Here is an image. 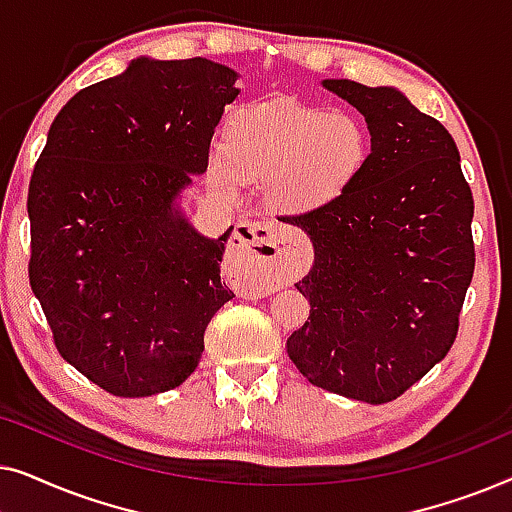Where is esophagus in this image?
<instances>
[{
    "mask_svg": "<svg viewBox=\"0 0 512 512\" xmlns=\"http://www.w3.org/2000/svg\"><path fill=\"white\" fill-rule=\"evenodd\" d=\"M228 249L256 265L251 270V284L258 293L272 291L279 282H289L303 268V254L298 244L286 240L265 223H237L228 240Z\"/></svg>",
    "mask_w": 512,
    "mask_h": 512,
    "instance_id": "esophagus-1",
    "label": "esophagus"
}]
</instances>
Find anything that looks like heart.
Returning <instances> with one entry per match:
<instances>
[{
    "mask_svg": "<svg viewBox=\"0 0 512 512\" xmlns=\"http://www.w3.org/2000/svg\"><path fill=\"white\" fill-rule=\"evenodd\" d=\"M221 151L209 160V179L221 191L233 193L237 179L263 184L279 212L312 214L352 191L373 139L352 111L263 104L230 118Z\"/></svg>",
    "mask_w": 512,
    "mask_h": 512,
    "instance_id": "b5f03b06",
    "label": "heart"
}]
</instances>
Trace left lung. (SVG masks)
Segmentation results:
<instances>
[{"label":"left lung","mask_w":512,"mask_h":512,"mask_svg":"<svg viewBox=\"0 0 512 512\" xmlns=\"http://www.w3.org/2000/svg\"><path fill=\"white\" fill-rule=\"evenodd\" d=\"M321 86L366 118L373 151L345 198L279 219L314 249L296 284L310 317L286 352L317 387L380 405L422 380L457 338L475 268L473 195L450 132L401 90Z\"/></svg>","instance_id":"8db88e82"}]
</instances>
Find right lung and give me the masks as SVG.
I'll list each match as a JSON object with an SVG mask.
<instances>
[{
  "label": "right lung",
  "instance_id": "obj_1",
  "mask_svg": "<svg viewBox=\"0 0 512 512\" xmlns=\"http://www.w3.org/2000/svg\"><path fill=\"white\" fill-rule=\"evenodd\" d=\"M237 76L207 58L130 60L60 109L34 165L32 291L62 359L114 396L179 387L235 298L221 282L233 226L198 233L181 195L207 172Z\"/></svg>",
  "mask_w": 512,
  "mask_h": 512
}]
</instances>
